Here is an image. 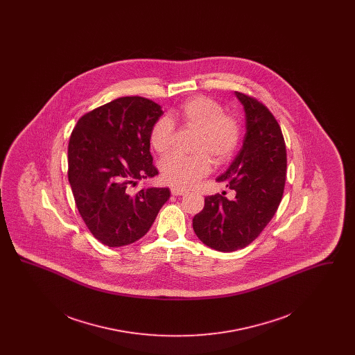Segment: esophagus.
<instances>
[{
    "mask_svg": "<svg viewBox=\"0 0 355 355\" xmlns=\"http://www.w3.org/2000/svg\"><path fill=\"white\" fill-rule=\"evenodd\" d=\"M170 191H171L173 196H185L186 193H187L185 189H181V187H177V186H173L170 189Z\"/></svg>",
    "mask_w": 355,
    "mask_h": 355,
    "instance_id": "1",
    "label": "esophagus"
}]
</instances>
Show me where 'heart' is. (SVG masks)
Returning a JSON list of instances; mask_svg holds the SVG:
<instances>
[{
	"instance_id": "heart-1",
	"label": "heart",
	"mask_w": 355,
	"mask_h": 355,
	"mask_svg": "<svg viewBox=\"0 0 355 355\" xmlns=\"http://www.w3.org/2000/svg\"><path fill=\"white\" fill-rule=\"evenodd\" d=\"M178 119L189 128L197 129L193 155L171 154L161 161L162 178L177 187H190L197 184L214 164H226L236 153L239 142V123L234 117L223 114L220 102L197 96L182 105ZM174 123L169 117L158 119L150 132V145L154 152L165 155L173 146Z\"/></svg>"
}]
</instances>
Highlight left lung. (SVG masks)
<instances>
[{
	"instance_id": "8db88e82",
	"label": "left lung",
	"mask_w": 355,
	"mask_h": 355,
	"mask_svg": "<svg viewBox=\"0 0 355 355\" xmlns=\"http://www.w3.org/2000/svg\"><path fill=\"white\" fill-rule=\"evenodd\" d=\"M243 105L246 133L243 145L218 182L234 191L227 200L207 196L193 229L203 243L218 252H236L252 243L274 217L286 181V145L269 109L236 92Z\"/></svg>"
}]
</instances>
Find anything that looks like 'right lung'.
Wrapping results in <instances>:
<instances>
[{"mask_svg": "<svg viewBox=\"0 0 355 355\" xmlns=\"http://www.w3.org/2000/svg\"><path fill=\"white\" fill-rule=\"evenodd\" d=\"M164 114L144 97H121L86 113L69 139L68 178L77 209L90 233L109 248L130 245L152 227L169 200L168 187L130 185L158 174L150 132Z\"/></svg>", "mask_w": 355, "mask_h": 355, "instance_id": "1", "label": "right lung"}]
</instances>
